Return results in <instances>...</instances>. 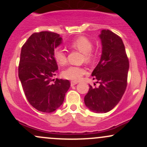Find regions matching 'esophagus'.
Wrapping results in <instances>:
<instances>
[{
    "instance_id": "1",
    "label": "esophagus",
    "mask_w": 147,
    "mask_h": 147,
    "mask_svg": "<svg viewBox=\"0 0 147 147\" xmlns=\"http://www.w3.org/2000/svg\"><path fill=\"white\" fill-rule=\"evenodd\" d=\"M77 84H78V82H77V81H71V82H70V85H71V86H73L76 85Z\"/></svg>"
}]
</instances>
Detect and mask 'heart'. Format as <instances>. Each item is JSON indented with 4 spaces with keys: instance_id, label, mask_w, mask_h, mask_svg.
Masks as SVG:
<instances>
[{
    "instance_id": "heart-1",
    "label": "heart",
    "mask_w": 147,
    "mask_h": 147,
    "mask_svg": "<svg viewBox=\"0 0 147 147\" xmlns=\"http://www.w3.org/2000/svg\"><path fill=\"white\" fill-rule=\"evenodd\" d=\"M70 47L78 50L83 54V60L86 63H91L97 56V51L94 50L93 43L90 38L82 36L72 40L70 43ZM53 57L60 65H64L67 62V55L65 50L61 47H57L53 50ZM86 73V69L82 66L70 65L62 72L63 78L72 81H78Z\"/></svg>"
}]
</instances>
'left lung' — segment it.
Listing matches in <instances>:
<instances>
[{
	"instance_id": "1",
	"label": "left lung",
	"mask_w": 147,
	"mask_h": 147,
	"mask_svg": "<svg viewBox=\"0 0 147 147\" xmlns=\"http://www.w3.org/2000/svg\"><path fill=\"white\" fill-rule=\"evenodd\" d=\"M99 37L102 57L92 72L99 86L90 85L84 102L90 110L102 113L112 110L122 99L127 86L129 61L120 36L109 30H103Z\"/></svg>"
}]
</instances>
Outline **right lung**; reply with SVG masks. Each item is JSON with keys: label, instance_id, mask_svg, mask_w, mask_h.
I'll list each match as a JSON object with an SVG mask.
<instances>
[{"label": "right lung", "instance_id": "right-lung-1", "mask_svg": "<svg viewBox=\"0 0 147 147\" xmlns=\"http://www.w3.org/2000/svg\"><path fill=\"white\" fill-rule=\"evenodd\" d=\"M61 43L59 34L43 31L32 34L21 48L18 77L28 101L41 112L57 110L70 86L67 79H57L52 83L58 70L53 50Z\"/></svg>", "mask_w": 147, "mask_h": 147}]
</instances>
